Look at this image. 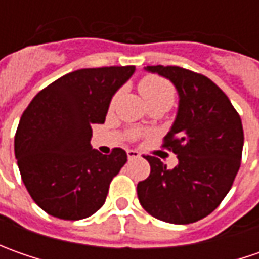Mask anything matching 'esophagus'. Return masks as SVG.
Masks as SVG:
<instances>
[{
  "instance_id": "obj_1",
  "label": "esophagus",
  "mask_w": 259,
  "mask_h": 259,
  "mask_svg": "<svg viewBox=\"0 0 259 259\" xmlns=\"http://www.w3.org/2000/svg\"><path fill=\"white\" fill-rule=\"evenodd\" d=\"M126 155H128V160L140 158V153H138V151H135V150H128V151H126Z\"/></svg>"
}]
</instances>
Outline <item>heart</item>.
<instances>
[{
  "label": "heart",
  "instance_id": "heart-1",
  "mask_svg": "<svg viewBox=\"0 0 259 259\" xmlns=\"http://www.w3.org/2000/svg\"><path fill=\"white\" fill-rule=\"evenodd\" d=\"M140 92L144 96L145 102L150 106L153 105H170L173 104L174 89L165 79L158 76H147L140 82ZM119 94H116L111 102V106H114L118 101Z\"/></svg>",
  "mask_w": 259,
  "mask_h": 259
}]
</instances>
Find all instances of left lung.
Segmentation results:
<instances>
[{
  "label": "left lung",
  "instance_id": "left-lung-1",
  "mask_svg": "<svg viewBox=\"0 0 259 259\" xmlns=\"http://www.w3.org/2000/svg\"><path fill=\"white\" fill-rule=\"evenodd\" d=\"M144 70L168 79L179 95L164 143L179 163L168 168L147 155L151 171L137 186L138 200L155 219L193 224L212 213L232 187L244 148L242 122L228 96L206 76L179 66Z\"/></svg>",
  "mask_w": 259,
  "mask_h": 259
}]
</instances>
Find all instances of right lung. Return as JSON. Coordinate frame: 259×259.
Listing matches in <instances>:
<instances>
[{
  "label": "right lung",
  "mask_w": 259,
  "mask_h": 259,
  "mask_svg": "<svg viewBox=\"0 0 259 259\" xmlns=\"http://www.w3.org/2000/svg\"><path fill=\"white\" fill-rule=\"evenodd\" d=\"M134 72L135 66L80 69L45 88L27 106L15 133V158L27 192L49 214L79 221L105 203L126 153L94 150L92 124H104L112 96Z\"/></svg>",
  "instance_id": "right-lung-1"
}]
</instances>
